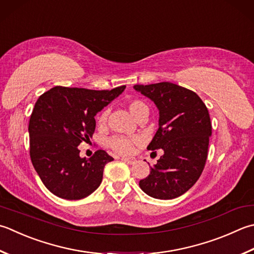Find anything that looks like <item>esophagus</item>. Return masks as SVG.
I'll list each match as a JSON object with an SVG mask.
<instances>
[{"label":"esophagus","instance_id":"esophagus-1","mask_svg":"<svg viewBox=\"0 0 254 254\" xmlns=\"http://www.w3.org/2000/svg\"><path fill=\"white\" fill-rule=\"evenodd\" d=\"M121 160H122L123 162L130 164V165H132V164L135 163V158H131V157H122Z\"/></svg>","mask_w":254,"mask_h":254}]
</instances>
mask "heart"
<instances>
[{
  "label": "heart",
  "mask_w": 254,
  "mask_h": 254,
  "mask_svg": "<svg viewBox=\"0 0 254 254\" xmlns=\"http://www.w3.org/2000/svg\"><path fill=\"white\" fill-rule=\"evenodd\" d=\"M127 108L130 110L132 116L137 119L140 118L142 114L148 113V108L145 103L142 100H138V99H133V100L128 101ZM108 118V110H103L100 114L98 116V123L100 126H103L107 121ZM137 143L136 138L133 137H126V136H114L110 138L108 142V145L110 146L111 150H113L118 154H123V155H127V154L132 153L134 145Z\"/></svg>",
  "instance_id": "heart-1"
}]
</instances>
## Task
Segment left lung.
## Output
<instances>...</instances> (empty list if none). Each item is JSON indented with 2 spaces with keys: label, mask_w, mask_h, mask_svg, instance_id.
<instances>
[{
  "label": "left lung",
  "mask_w": 254,
  "mask_h": 254,
  "mask_svg": "<svg viewBox=\"0 0 254 254\" xmlns=\"http://www.w3.org/2000/svg\"><path fill=\"white\" fill-rule=\"evenodd\" d=\"M134 89L155 103L158 130L147 150L164 154L138 185L148 196L174 199L195 185L205 167L211 122L198 94L172 82L135 84Z\"/></svg>",
  "instance_id": "left-lung-1"
}]
</instances>
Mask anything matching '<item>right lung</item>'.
Wrapping results in <instances>:
<instances>
[{
  "label": "right lung",
  "instance_id": "right-lung-1",
  "mask_svg": "<svg viewBox=\"0 0 254 254\" xmlns=\"http://www.w3.org/2000/svg\"><path fill=\"white\" fill-rule=\"evenodd\" d=\"M54 87L35 103L29 120V155L47 190L57 197L78 200L100 186L106 164L113 158L98 150L79 156L78 145L90 141L96 114L124 91Z\"/></svg>",
  "mask_w": 254,
  "mask_h": 254
}]
</instances>
